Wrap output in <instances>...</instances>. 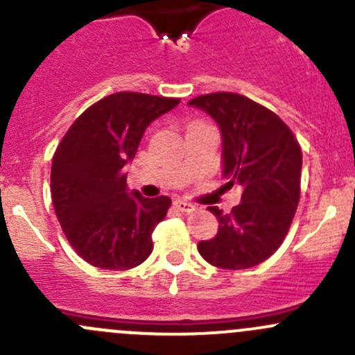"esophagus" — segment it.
Wrapping results in <instances>:
<instances>
[{
	"label": "esophagus",
	"mask_w": 355,
	"mask_h": 355,
	"mask_svg": "<svg viewBox=\"0 0 355 355\" xmlns=\"http://www.w3.org/2000/svg\"><path fill=\"white\" fill-rule=\"evenodd\" d=\"M175 207H177L178 211H182V213H192V211H196V206L194 204L187 202V200H182V199H177L175 200Z\"/></svg>",
	"instance_id": "1"
}]
</instances>
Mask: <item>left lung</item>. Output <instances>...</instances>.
Wrapping results in <instances>:
<instances>
[{"mask_svg":"<svg viewBox=\"0 0 355 355\" xmlns=\"http://www.w3.org/2000/svg\"><path fill=\"white\" fill-rule=\"evenodd\" d=\"M189 105L206 111L223 141V177L242 187L232 213L207 207L218 234L198 250L209 264L245 270L266 261L284 242L300 198L302 151L278 114L234 92L198 96Z\"/></svg>","mask_w":355,"mask_h":355,"instance_id":"8db88e82","label":"left lung"}]
</instances>
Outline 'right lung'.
I'll return each instance as SVG.
<instances>
[{"label": "right lung", "mask_w": 355, "mask_h": 355, "mask_svg": "<svg viewBox=\"0 0 355 355\" xmlns=\"http://www.w3.org/2000/svg\"><path fill=\"white\" fill-rule=\"evenodd\" d=\"M177 98L116 92L87 108L68 128L51 164V198L67 241L89 264L130 270L153 252V232L171 199L127 192L125 164L149 123Z\"/></svg>", "instance_id": "right-lung-1"}]
</instances>
